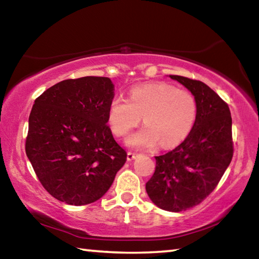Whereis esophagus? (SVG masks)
Returning a JSON list of instances; mask_svg holds the SVG:
<instances>
[{
	"instance_id": "1",
	"label": "esophagus",
	"mask_w": 259,
	"mask_h": 259,
	"mask_svg": "<svg viewBox=\"0 0 259 259\" xmlns=\"http://www.w3.org/2000/svg\"><path fill=\"white\" fill-rule=\"evenodd\" d=\"M136 153H133V152H128L126 153V160L128 161H133V160H135L136 159Z\"/></svg>"
}]
</instances>
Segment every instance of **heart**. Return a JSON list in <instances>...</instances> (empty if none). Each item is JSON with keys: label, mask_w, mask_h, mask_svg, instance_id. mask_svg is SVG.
I'll return each mask as SVG.
<instances>
[{"label": "heart", "mask_w": 259, "mask_h": 259, "mask_svg": "<svg viewBox=\"0 0 259 259\" xmlns=\"http://www.w3.org/2000/svg\"><path fill=\"white\" fill-rule=\"evenodd\" d=\"M198 105L191 91L169 83H147L131 88L129 99L114 97L108 106V122L117 137H123L137 125L142 115L146 124L130 135L131 147L177 146L190 135L195 123Z\"/></svg>", "instance_id": "b5f03b06"}]
</instances>
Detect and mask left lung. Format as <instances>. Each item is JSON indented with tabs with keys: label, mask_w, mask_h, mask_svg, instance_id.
Here are the masks:
<instances>
[{
	"label": "left lung",
	"mask_w": 259,
	"mask_h": 259,
	"mask_svg": "<svg viewBox=\"0 0 259 259\" xmlns=\"http://www.w3.org/2000/svg\"><path fill=\"white\" fill-rule=\"evenodd\" d=\"M169 76L194 95L198 114L181 145L155 156V171L146 183V192L159 208L179 212L202 202L230 165L233 156L232 117L227 104L205 83Z\"/></svg>",
	"instance_id": "1"
}]
</instances>
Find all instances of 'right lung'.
I'll return each instance as SVG.
<instances>
[{"label":"right lung","mask_w":259,"mask_h":259,"mask_svg":"<svg viewBox=\"0 0 259 259\" xmlns=\"http://www.w3.org/2000/svg\"><path fill=\"white\" fill-rule=\"evenodd\" d=\"M114 90L109 77L84 76L57 83L35 99L26 154L43 187L61 202L99 200L125 163L107 125Z\"/></svg>","instance_id":"obj_1"}]
</instances>
